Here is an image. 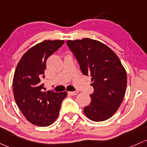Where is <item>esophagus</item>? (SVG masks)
<instances>
[{
    "label": "esophagus",
    "mask_w": 147,
    "mask_h": 147,
    "mask_svg": "<svg viewBox=\"0 0 147 147\" xmlns=\"http://www.w3.org/2000/svg\"><path fill=\"white\" fill-rule=\"evenodd\" d=\"M69 93L71 95H72V96H75V95H77V94H78V92H69Z\"/></svg>",
    "instance_id": "esophagus-1"
}]
</instances>
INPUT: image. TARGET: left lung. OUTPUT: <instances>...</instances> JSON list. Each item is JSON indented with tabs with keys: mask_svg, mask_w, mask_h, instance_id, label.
<instances>
[{
	"mask_svg": "<svg viewBox=\"0 0 147 147\" xmlns=\"http://www.w3.org/2000/svg\"><path fill=\"white\" fill-rule=\"evenodd\" d=\"M67 44L82 73L91 77L94 89L84 114L95 122L110 118L120 107L127 87L126 71L118 55L104 44L92 38L69 40Z\"/></svg>",
	"mask_w": 147,
	"mask_h": 147,
	"instance_id": "1",
	"label": "left lung"
}]
</instances>
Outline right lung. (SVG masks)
<instances>
[{
  "mask_svg": "<svg viewBox=\"0 0 147 147\" xmlns=\"http://www.w3.org/2000/svg\"><path fill=\"white\" fill-rule=\"evenodd\" d=\"M64 44L63 40H46L29 49L20 60L13 78L14 98L26 119L37 126L53 124L67 92H44L46 61Z\"/></svg>",
  "mask_w": 147,
  "mask_h": 147,
  "instance_id": "right-lung-1",
  "label": "right lung"
}]
</instances>
